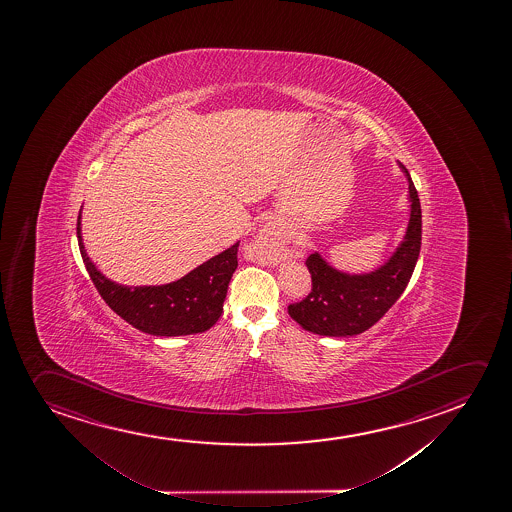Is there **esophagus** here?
Returning a JSON list of instances; mask_svg holds the SVG:
<instances>
[{"label":"esophagus","mask_w":512,"mask_h":512,"mask_svg":"<svg viewBox=\"0 0 512 512\" xmlns=\"http://www.w3.org/2000/svg\"><path fill=\"white\" fill-rule=\"evenodd\" d=\"M258 242L261 244V246L272 249V247L277 244V237H275V233L270 232V230H263V233L259 235Z\"/></svg>","instance_id":"obj_1"}]
</instances>
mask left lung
Instances as JSON below:
<instances>
[{"instance_id": "1", "label": "left lung", "mask_w": 512, "mask_h": 512, "mask_svg": "<svg viewBox=\"0 0 512 512\" xmlns=\"http://www.w3.org/2000/svg\"><path fill=\"white\" fill-rule=\"evenodd\" d=\"M408 179V228L383 265L368 273L341 272L321 254H310L308 272L312 291L305 300L289 305V315L301 328L321 336H354L380 321L399 300L415 270L422 246V209L408 169L399 162Z\"/></svg>"}]
</instances>
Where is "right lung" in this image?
Returning <instances> with one entry per match:
<instances>
[{"label": "right lung", "mask_w": 512, "mask_h": 512, "mask_svg": "<svg viewBox=\"0 0 512 512\" xmlns=\"http://www.w3.org/2000/svg\"><path fill=\"white\" fill-rule=\"evenodd\" d=\"M76 235L83 263L101 298L130 326L153 336H186L204 333L221 317L228 284L239 265V242L164 286H122L90 261L83 246L82 209Z\"/></svg>", "instance_id": "right-lung-1"}]
</instances>
